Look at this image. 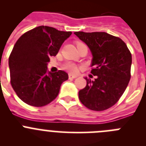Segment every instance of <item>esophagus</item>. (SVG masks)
<instances>
[{"mask_svg":"<svg viewBox=\"0 0 146 146\" xmlns=\"http://www.w3.org/2000/svg\"><path fill=\"white\" fill-rule=\"evenodd\" d=\"M77 77V76L76 75H72V74H69V79H74V78H76Z\"/></svg>","mask_w":146,"mask_h":146,"instance_id":"34e87169","label":"esophagus"}]
</instances>
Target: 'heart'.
Segmentation results:
<instances>
[{
    "instance_id": "1",
    "label": "heart",
    "mask_w": 146,
    "mask_h": 146,
    "mask_svg": "<svg viewBox=\"0 0 146 146\" xmlns=\"http://www.w3.org/2000/svg\"><path fill=\"white\" fill-rule=\"evenodd\" d=\"M82 44L81 42H77V45L80 44ZM64 69H65L66 71H67L69 73H72V74H74L76 72H77V65H75L73 63H71V62H68V63H66L64 65Z\"/></svg>"
}]
</instances>
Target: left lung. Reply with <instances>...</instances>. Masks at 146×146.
Segmentation results:
<instances>
[{
    "label": "left lung",
    "mask_w": 146,
    "mask_h": 146,
    "mask_svg": "<svg viewBox=\"0 0 146 146\" xmlns=\"http://www.w3.org/2000/svg\"><path fill=\"white\" fill-rule=\"evenodd\" d=\"M88 46L93 55L91 81L79 91L84 106L94 111H103L116 104L123 95L131 78V54L119 37L105 32H74Z\"/></svg>",
    "instance_id": "left-lung-1"
}]
</instances>
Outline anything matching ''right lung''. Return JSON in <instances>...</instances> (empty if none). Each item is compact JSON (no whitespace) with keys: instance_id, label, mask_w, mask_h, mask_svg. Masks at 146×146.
Segmentation results:
<instances>
[{"instance_id":"1","label":"right lung","mask_w":146,"mask_h":146,"mask_svg":"<svg viewBox=\"0 0 146 146\" xmlns=\"http://www.w3.org/2000/svg\"><path fill=\"white\" fill-rule=\"evenodd\" d=\"M72 34L49 26L36 27L17 41L9 58L10 82L18 97L33 107H43L58 95L69 76L64 71H48L50 56H55Z\"/></svg>"}]
</instances>
